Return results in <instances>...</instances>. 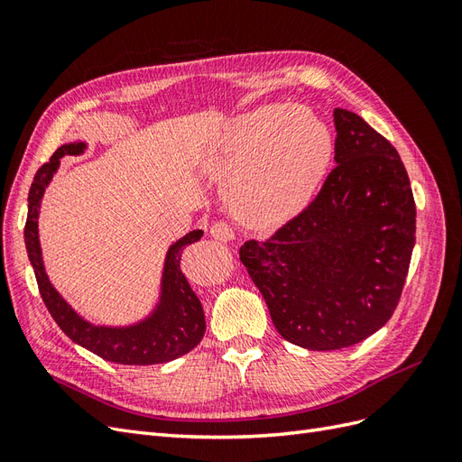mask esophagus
Wrapping results in <instances>:
<instances>
[{
  "instance_id": "esophagus-1",
  "label": "esophagus",
  "mask_w": 462,
  "mask_h": 462,
  "mask_svg": "<svg viewBox=\"0 0 462 462\" xmlns=\"http://www.w3.org/2000/svg\"><path fill=\"white\" fill-rule=\"evenodd\" d=\"M209 235H212L214 239L219 241V243H229V241L235 239L233 229H231L229 223H226V221H216L214 226L209 227Z\"/></svg>"
}]
</instances>
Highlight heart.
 I'll use <instances>...</instances> for the list:
<instances>
[{
    "mask_svg": "<svg viewBox=\"0 0 462 462\" xmlns=\"http://www.w3.org/2000/svg\"><path fill=\"white\" fill-rule=\"evenodd\" d=\"M333 158V134L306 107H260L236 119L209 162L229 185L231 206L253 227L299 216L319 190Z\"/></svg>",
    "mask_w": 462,
    "mask_h": 462,
    "instance_id": "1",
    "label": "heart"
}]
</instances>
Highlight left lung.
<instances>
[{"mask_svg":"<svg viewBox=\"0 0 462 462\" xmlns=\"http://www.w3.org/2000/svg\"><path fill=\"white\" fill-rule=\"evenodd\" d=\"M335 170L314 202L241 262L283 339L337 351L382 329L401 299L416 206L397 150L360 116L335 107Z\"/></svg>","mask_w":462,"mask_h":462,"instance_id":"1","label":"left lung"}]
</instances>
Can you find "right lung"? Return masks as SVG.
Segmentation results:
<instances>
[{"instance_id": "obj_1", "label": "right lung", "mask_w": 462, "mask_h": 462, "mask_svg": "<svg viewBox=\"0 0 462 462\" xmlns=\"http://www.w3.org/2000/svg\"><path fill=\"white\" fill-rule=\"evenodd\" d=\"M87 143L77 141L63 144L55 150L48 163L40 167L29 192V216L24 226V245L32 270L38 282V289L44 304L55 324L69 339L85 346L87 351L102 356L104 360L127 366H150L170 362L187 355L200 343L206 331L204 310L199 297L194 295L187 277L180 272V256L187 245L200 241L202 229H194L180 236L165 253L160 295L150 314L127 326H102L80 316L69 304L61 292L55 289L46 273L44 258H42L38 217L42 199L53 175L58 173L61 158L67 153H82Z\"/></svg>"}]
</instances>
